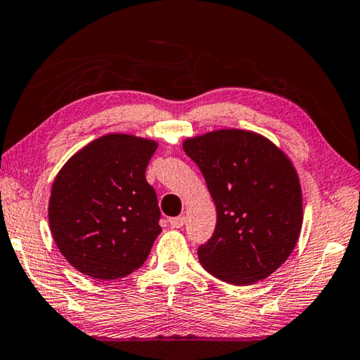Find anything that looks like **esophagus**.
Here are the masks:
<instances>
[{"instance_id":"obj_1","label":"esophagus","mask_w":360,"mask_h":360,"mask_svg":"<svg viewBox=\"0 0 360 360\" xmlns=\"http://www.w3.org/2000/svg\"><path fill=\"white\" fill-rule=\"evenodd\" d=\"M184 222H186V216H176V218H169L171 227H176V229H179V227L184 226Z\"/></svg>"}]
</instances>
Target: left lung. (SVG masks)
Returning a JSON list of instances; mask_svg holds the SVG:
<instances>
[{
	"instance_id": "8db88e82",
	"label": "left lung",
	"mask_w": 360,
	"mask_h": 360,
	"mask_svg": "<svg viewBox=\"0 0 360 360\" xmlns=\"http://www.w3.org/2000/svg\"><path fill=\"white\" fill-rule=\"evenodd\" d=\"M216 207L213 237L198 248L202 266L233 285L281 267L303 226L298 171L281 147L247 129H216L182 141Z\"/></svg>"
}]
</instances>
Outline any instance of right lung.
<instances>
[{
  "instance_id": "add662e5",
  "label": "right lung",
  "mask_w": 360,
  "mask_h": 360,
  "mask_svg": "<svg viewBox=\"0 0 360 360\" xmlns=\"http://www.w3.org/2000/svg\"><path fill=\"white\" fill-rule=\"evenodd\" d=\"M153 139L110 133L67 160L51 187L49 229L62 256L84 276L113 281L144 264L162 227L146 168Z\"/></svg>"
}]
</instances>
